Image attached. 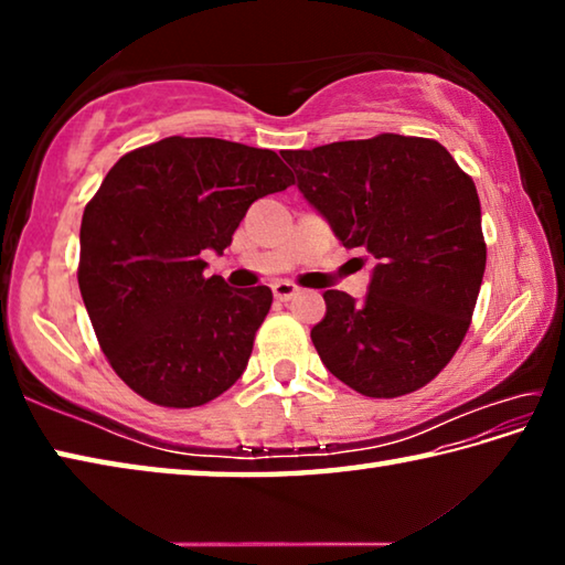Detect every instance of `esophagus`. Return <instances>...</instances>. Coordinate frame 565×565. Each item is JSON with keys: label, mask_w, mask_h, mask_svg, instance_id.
<instances>
[{"label": "esophagus", "mask_w": 565, "mask_h": 565, "mask_svg": "<svg viewBox=\"0 0 565 565\" xmlns=\"http://www.w3.org/2000/svg\"><path fill=\"white\" fill-rule=\"evenodd\" d=\"M296 294H299V286H294L291 281H276L274 284V296L279 301H291Z\"/></svg>", "instance_id": "1"}]
</instances>
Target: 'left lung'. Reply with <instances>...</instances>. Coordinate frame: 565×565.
Segmentation results:
<instances>
[{
	"label": "left lung",
	"instance_id": "obj_1",
	"mask_svg": "<svg viewBox=\"0 0 565 565\" xmlns=\"http://www.w3.org/2000/svg\"><path fill=\"white\" fill-rule=\"evenodd\" d=\"M296 186L347 248L379 262L363 301L323 291L311 341L371 398L411 394L461 347L486 269L476 184L434 139L379 134L286 151Z\"/></svg>",
	"mask_w": 565,
	"mask_h": 565
}]
</instances>
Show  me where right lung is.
I'll use <instances>...</instances> for the list:
<instances>
[{
	"instance_id": "add662e5",
	"label": "right lung",
	"mask_w": 565,
	"mask_h": 565,
	"mask_svg": "<svg viewBox=\"0 0 565 565\" xmlns=\"http://www.w3.org/2000/svg\"><path fill=\"white\" fill-rule=\"evenodd\" d=\"M294 184L276 151L167 137L124 154L84 209L79 291L104 356L157 406H204L244 374L269 286L206 279L256 199Z\"/></svg>"
}]
</instances>
